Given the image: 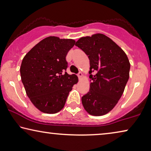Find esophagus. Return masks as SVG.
<instances>
[{
    "label": "esophagus",
    "mask_w": 151,
    "mask_h": 151,
    "mask_svg": "<svg viewBox=\"0 0 151 151\" xmlns=\"http://www.w3.org/2000/svg\"><path fill=\"white\" fill-rule=\"evenodd\" d=\"M78 78H79V80H81V78H82V76H83V74L81 73V72H80V73H78Z\"/></svg>",
    "instance_id": "1"
}]
</instances>
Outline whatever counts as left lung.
I'll return each instance as SVG.
<instances>
[{
	"label": "left lung",
	"instance_id": "8db88e82",
	"mask_svg": "<svg viewBox=\"0 0 151 151\" xmlns=\"http://www.w3.org/2000/svg\"><path fill=\"white\" fill-rule=\"evenodd\" d=\"M76 46L88 55L91 80L88 93L82 97L83 107L89 114H107L117 104L129 77L130 64L125 53L103 34L81 37ZM94 71L96 74L91 75Z\"/></svg>",
	"mask_w": 151,
	"mask_h": 151
}]
</instances>
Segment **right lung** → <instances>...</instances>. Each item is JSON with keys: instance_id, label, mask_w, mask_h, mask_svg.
I'll use <instances>...</instances> for the list:
<instances>
[{"instance_id": "obj_1", "label": "right lung", "mask_w": 151, "mask_h": 151, "mask_svg": "<svg viewBox=\"0 0 151 151\" xmlns=\"http://www.w3.org/2000/svg\"><path fill=\"white\" fill-rule=\"evenodd\" d=\"M75 44L73 39L49 37L32 47L20 67L27 96L40 111L54 114L64 108L69 92L77 83L75 75H68L66 57Z\"/></svg>"}]
</instances>
